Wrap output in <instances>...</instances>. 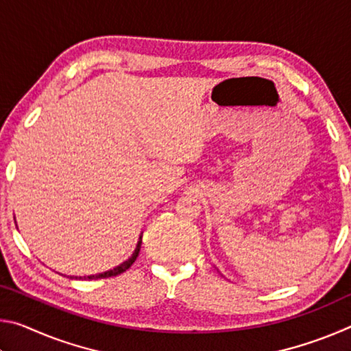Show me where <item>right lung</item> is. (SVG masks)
<instances>
[{
	"label": "right lung",
	"mask_w": 351,
	"mask_h": 351,
	"mask_svg": "<svg viewBox=\"0 0 351 351\" xmlns=\"http://www.w3.org/2000/svg\"><path fill=\"white\" fill-rule=\"evenodd\" d=\"M141 243H142V234L139 235V240H138V245H136L134 252L132 254V257L127 258L125 261H122L121 265H117L116 268H112L110 271H105V272H100V274H93V276H83V277H77V276H69L71 278H79V280H97V278H106V277H112V276H119L122 274L123 271H127L130 266L134 263V260L138 258L139 251H141Z\"/></svg>",
	"instance_id": "obj_1"
}]
</instances>
